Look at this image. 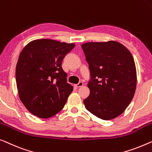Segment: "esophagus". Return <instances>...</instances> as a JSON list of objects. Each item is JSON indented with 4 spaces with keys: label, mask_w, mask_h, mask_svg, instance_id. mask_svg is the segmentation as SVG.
Segmentation results:
<instances>
[{
    "label": "esophagus",
    "mask_w": 152,
    "mask_h": 152,
    "mask_svg": "<svg viewBox=\"0 0 152 152\" xmlns=\"http://www.w3.org/2000/svg\"><path fill=\"white\" fill-rule=\"evenodd\" d=\"M83 83L82 82V81H80V82H79V83H77V84L75 85V87H77V88H80V87L83 86Z\"/></svg>",
    "instance_id": "esophagus-1"
}]
</instances>
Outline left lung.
<instances>
[{
	"mask_svg": "<svg viewBox=\"0 0 152 152\" xmlns=\"http://www.w3.org/2000/svg\"><path fill=\"white\" fill-rule=\"evenodd\" d=\"M81 48L91 72L86 108L103 120L113 119L124 113L134 95L137 78L132 55L113 40L91 42Z\"/></svg>",
	"mask_w": 152,
	"mask_h": 152,
	"instance_id": "obj_1",
	"label": "left lung"
}]
</instances>
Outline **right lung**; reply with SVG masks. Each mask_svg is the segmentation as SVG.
Wrapping results in <instances>:
<instances>
[{"label": "right lung", "mask_w": 152, "mask_h": 152, "mask_svg": "<svg viewBox=\"0 0 152 152\" xmlns=\"http://www.w3.org/2000/svg\"><path fill=\"white\" fill-rule=\"evenodd\" d=\"M50 39H35L24 47L16 68L19 98L31 113L47 118L61 111L73 87L61 62L75 47Z\"/></svg>", "instance_id": "obj_1"}]
</instances>
